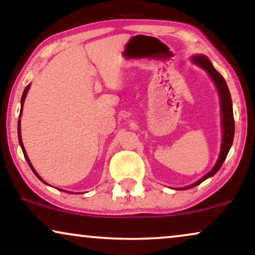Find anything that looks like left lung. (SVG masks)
<instances>
[{
  "label": "left lung",
  "mask_w": 255,
  "mask_h": 255,
  "mask_svg": "<svg viewBox=\"0 0 255 255\" xmlns=\"http://www.w3.org/2000/svg\"><path fill=\"white\" fill-rule=\"evenodd\" d=\"M194 64L200 66L203 69L207 71V73L210 75L212 81L215 82L216 88L218 90L219 97H221V111H222V128H223V138H222V148L221 153H219L218 160L216 162L210 172H209L207 175H204L202 179H200L196 182L190 184V186L180 188V189H189V188L196 187L198 184L203 182L204 180H207L208 177L214 176L216 173L218 172L219 168H221L223 162L225 161L226 155L231 148L232 142H233V137H235V118H233V110H232V100H231V94H230V90L228 88V85H226L225 80L223 76L219 74V73L216 71L214 66H212L211 61L209 60L208 57L205 55L198 54L194 55L191 58Z\"/></svg>",
  "instance_id": "8db88e82"
}]
</instances>
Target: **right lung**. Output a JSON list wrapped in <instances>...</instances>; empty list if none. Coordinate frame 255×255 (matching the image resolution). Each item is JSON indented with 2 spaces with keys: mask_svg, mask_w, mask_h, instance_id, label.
I'll list each match as a JSON object with an SVG mask.
<instances>
[{
  "mask_svg": "<svg viewBox=\"0 0 255 255\" xmlns=\"http://www.w3.org/2000/svg\"><path fill=\"white\" fill-rule=\"evenodd\" d=\"M29 88H30V85H27L26 86V88L24 89V92H23V95H22V100H20V113H19V117H20V115H22V110H23V104H24V100H25V97H26V94H27V90H29ZM17 131H18V140H19V145H20V147H22V151H23V154H24V156H25V159H26V161H27V163H29V166L31 167V169H32V172L34 173V175H36L38 179H39L40 181H43V182L45 183V184H47L46 182H45V181L41 179V177L38 175V173L36 172V170H34V168H33V166L31 165V162H30V160H29V158H27V154H26V152H25V148H24V145H23V141H22V135H20V121H18V125H17ZM60 190V189H59ZM64 191V190H62ZM68 193V191H67ZM71 194H73V193H71Z\"/></svg>",
  "mask_w": 255,
  "mask_h": 255,
  "instance_id": "obj_1",
  "label": "right lung"
}]
</instances>
